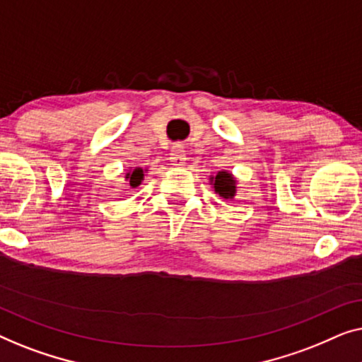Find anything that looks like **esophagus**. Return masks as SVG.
<instances>
[{"instance_id":"1","label":"esophagus","mask_w":362,"mask_h":362,"mask_svg":"<svg viewBox=\"0 0 362 362\" xmlns=\"http://www.w3.org/2000/svg\"><path fill=\"white\" fill-rule=\"evenodd\" d=\"M185 160H187V156H185V149H183V146L177 144V146L172 147V151H170L172 165L180 167V165L185 164Z\"/></svg>"}]
</instances>
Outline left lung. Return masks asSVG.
Masks as SVG:
<instances>
[{"mask_svg": "<svg viewBox=\"0 0 362 362\" xmlns=\"http://www.w3.org/2000/svg\"><path fill=\"white\" fill-rule=\"evenodd\" d=\"M210 183L218 193L225 200H233L236 195V179L228 170H220L216 175H210Z\"/></svg>", "mask_w": 362, "mask_h": 362, "instance_id": "left-lung-1", "label": "left lung"}]
</instances>
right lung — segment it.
Listing matches in <instances>:
<instances>
[{
	"mask_svg": "<svg viewBox=\"0 0 362 362\" xmlns=\"http://www.w3.org/2000/svg\"><path fill=\"white\" fill-rule=\"evenodd\" d=\"M124 179L132 188L139 187L142 180H144V170L141 167H129V170L124 174Z\"/></svg>",
	"mask_w": 362,
	"mask_h": 362,
	"instance_id": "1",
	"label": "right lung"
}]
</instances>
